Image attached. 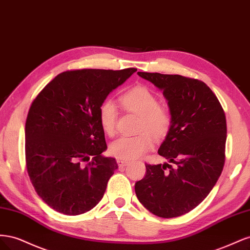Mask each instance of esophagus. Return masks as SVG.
I'll return each mask as SVG.
<instances>
[{"label":"esophagus","mask_w":250,"mask_h":250,"mask_svg":"<svg viewBox=\"0 0 250 250\" xmlns=\"http://www.w3.org/2000/svg\"><path fill=\"white\" fill-rule=\"evenodd\" d=\"M117 163H118V165L120 166V167H125V166H127L128 164H129V162L123 161V160H118V161H117Z\"/></svg>","instance_id":"esophagus-1"}]
</instances>
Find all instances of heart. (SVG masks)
<instances>
[{
  "label": "heart",
  "instance_id": "b5f03b06",
  "mask_svg": "<svg viewBox=\"0 0 250 250\" xmlns=\"http://www.w3.org/2000/svg\"><path fill=\"white\" fill-rule=\"evenodd\" d=\"M121 105L127 111L139 116L137 131L133 137H121L109 146L111 155L123 161L139 158L152 146V137L162 140L172 126V113L167 105L158 103L156 95L146 86L128 89L120 98ZM118 110L115 103L105 100L99 107V122L107 135L116 132Z\"/></svg>",
  "mask_w": 250,
  "mask_h": 250
}]
</instances>
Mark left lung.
Listing matches in <instances>:
<instances>
[{
    "instance_id": "1",
    "label": "left lung",
    "mask_w": 250,
    "mask_h": 250,
    "mask_svg": "<svg viewBox=\"0 0 250 250\" xmlns=\"http://www.w3.org/2000/svg\"><path fill=\"white\" fill-rule=\"evenodd\" d=\"M163 90L172 126L158 149L170 164H146V175L134 186L140 202L162 218L185 215L200 204L220 177L225 162L226 119L206 83L160 73L138 72Z\"/></svg>"
}]
</instances>
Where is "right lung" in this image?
<instances>
[{"mask_svg":"<svg viewBox=\"0 0 250 250\" xmlns=\"http://www.w3.org/2000/svg\"><path fill=\"white\" fill-rule=\"evenodd\" d=\"M134 72L129 67L60 73L30 106L25 127L27 171L36 193L58 213H86L102 199L118 164L102 155L107 146L99 107Z\"/></svg>","mask_w":250,"mask_h":250,"instance_id":"obj_1","label":"right lung"}]
</instances>
